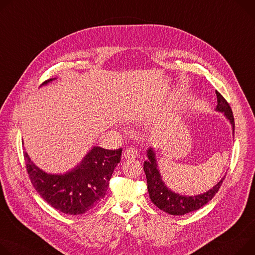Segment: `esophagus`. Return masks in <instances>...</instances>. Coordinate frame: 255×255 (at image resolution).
Returning <instances> with one entry per match:
<instances>
[{"instance_id":"1","label":"esophagus","mask_w":255,"mask_h":255,"mask_svg":"<svg viewBox=\"0 0 255 255\" xmlns=\"http://www.w3.org/2000/svg\"><path fill=\"white\" fill-rule=\"evenodd\" d=\"M137 155H138V151L133 147H129L124 151V157L128 158V159L129 158H135Z\"/></svg>"}]
</instances>
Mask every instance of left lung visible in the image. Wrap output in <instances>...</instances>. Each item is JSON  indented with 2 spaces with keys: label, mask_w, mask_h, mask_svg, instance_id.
Listing matches in <instances>:
<instances>
[{
  "label": "left lung",
  "mask_w": 255,
  "mask_h": 255,
  "mask_svg": "<svg viewBox=\"0 0 255 255\" xmlns=\"http://www.w3.org/2000/svg\"><path fill=\"white\" fill-rule=\"evenodd\" d=\"M216 94L218 100L216 110L218 112L224 113L226 118L230 121L231 125H232L234 132L235 122L232 109H231L228 102L224 99V97L219 91L216 90ZM147 157L148 159L145 160L143 164V170L146 175L149 198L159 210L173 216H183L185 214L199 210L200 207H202L208 201L212 200V198L219 191L223 181L226 178V176H224L217 185H215L212 189L206 191L205 193L195 196L180 195L178 193L171 191V189H169L166 186L164 181L161 180L160 173L158 171V167L156 164L155 153L152 147H149L147 149Z\"/></svg>",
  "instance_id": "8db88e82"
}]
</instances>
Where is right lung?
Here are the masks:
<instances>
[{"mask_svg":"<svg viewBox=\"0 0 255 255\" xmlns=\"http://www.w3.org/2000/svg\"><path fill=\"white\" fill-rule=\"evenodd\" d=\"M23 154L37 193L57 211L76 216L86 213L105 197L114 169L121 160L122 148L112 150L94 146L76 168L60 175L43 172L32 163L26 151Z\"/></svg>","mask_w":255,"mask_h":255,"instance_id":"right-lung-1","label":"right lung"}]
</instances>
